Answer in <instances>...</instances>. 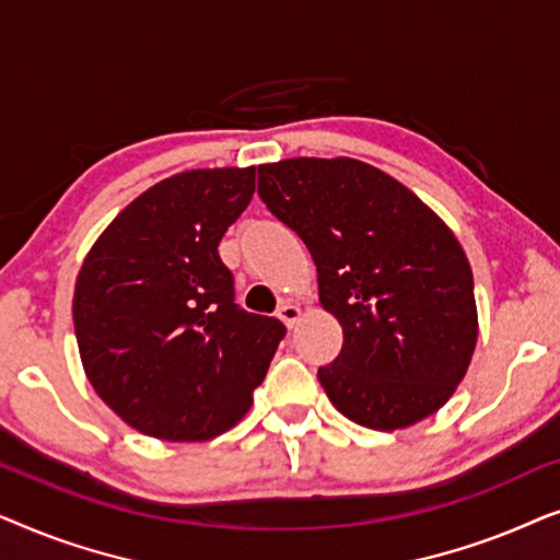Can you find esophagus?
Listing matches in <instances>:
<instances>
[{"label": "esophagus", "mask_w": 560, "mask_h": 560, "mask_svg": "<svg viewBox=\"0 0 560 560\" xmlns=\"http://www.w3.org/2000/svg\"><path fill=\"white\" fill-rule=\"evenodd\" d=\"M278 318H280L285 326H293L295 320L301 318V308H298V305H293V303H282L280 308H278Z\"/></svg>", "instance_id": "esophagus-1"}]
</instances>
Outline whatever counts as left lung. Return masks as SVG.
<instances>
[{"label":"left lung","mask_w":560,"mask_h":560,"mask_svg":"<svg viewBox=\"0 0 560 560\" xmlns=\"http://www.w3.org/2000/svg\"><path fill=\"white\" fill-rule=\"evenodd\" d=\"M257 194L308 247L320 305L343 328L341 354L318 370L336 410L374 431L433 416L479 331L454 232L402 183L351 158L259 165Z\"/></svg>","instance_id":"8db88e82"}]
</instances>
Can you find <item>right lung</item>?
Instances as JSON below:
<instances>
[{
  "label": "right lung",
  "instance_id": "1",
  "mask_svg": "<svg viewBox=\"0 0 560 560\" xmlns=\"http://www.w3.org/2000/svg\"><path fill=\"white\" fill-rule=\"evenodd\" d=\"M255 194V167L186 171L135 198L75 280L86 377L117 416L163 441L240 423L285 326L234 303L219 242Z\"/></svg>",
  "mask_w": 560,
  "mask_h": 560
}]
</instances>
